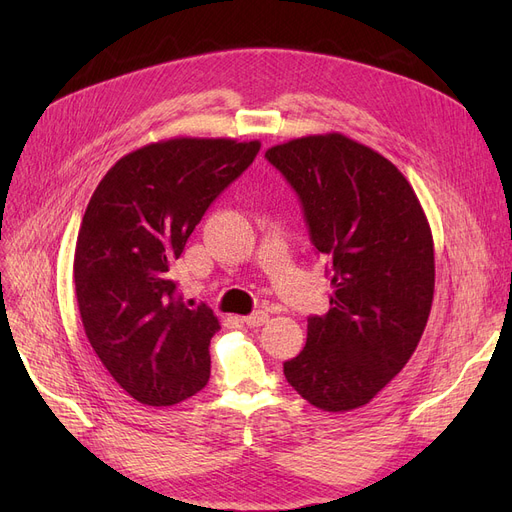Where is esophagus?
<instances>
[{
  "instance_id": "1",
  "label": "esophagus",
  "mask_w": 512,
  "mask_h": 512,
  "mask_svg": "<svg viewBox=\"0 0 512 512\" xmlns=\"http://www.w3.org/2000/svg\"><path fill=\"white\" fill-rule=\"evenodd\" d=\"M267 319H270V313L255 311V313H251V315H247V317H242V324H247V326H251V328H259V326L265 324Z\"/></svg>"
}]
</instances>
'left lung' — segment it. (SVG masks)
<instances>
[{
  "instance_id": "8db88e82",
  "label": "left lung",
  "mask_w": 512,
  "mask_h": 512,
  "mask_svg": "<svg viewBox=\"0 0 512 512\" xmlns=\"http://www.w3.org/2000/svg\"><path fill=\"white\" fill-rule=\"evenodd\" d=\"M265 157L297 191L334 286L330 311L307 319V344L284 375L317 409H359L421 340L436 282L432 228L392 161L340 132L292 139Z\"/></svg>"
}]
</instances>
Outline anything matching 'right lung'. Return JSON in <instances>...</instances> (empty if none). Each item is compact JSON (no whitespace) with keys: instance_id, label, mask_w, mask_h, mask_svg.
<instances>
[{"instance_id":"right-lung-1","label":"right lung","mask_w":512,"mask_h":512,"mask_svg":"<svg viewBox=\"0 0 512 512\" xmlns=\"http://www.w3.org/2000/svg\"><path fill=\"white\" fill-rule=\"evenodd\" d=\"M259 141L178 137L118 159L97 184L74 251L85 334L134 400L172 407L209 380L220 321L186 305L170 265L207 207L245 172Z\"/></svg>"}]
</instances>
